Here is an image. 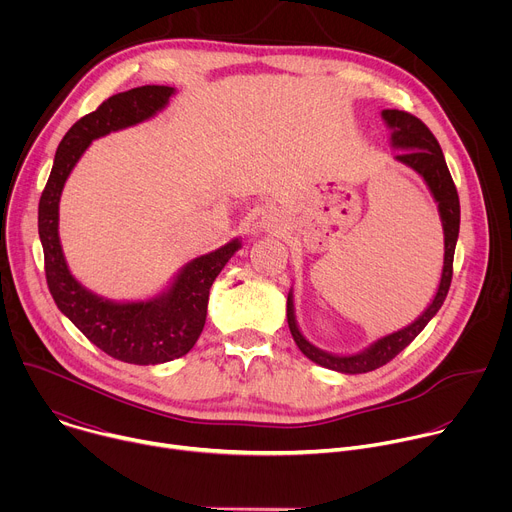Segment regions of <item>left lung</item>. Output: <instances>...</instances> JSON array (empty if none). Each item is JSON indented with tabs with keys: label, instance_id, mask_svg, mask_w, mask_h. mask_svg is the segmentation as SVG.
I'll return each mask as SVG.
<instances>
[{
	"label": "left lung",
	"instance_id": "8db88e82",
	"mask_svg": "<svg viewBox=\"0 0 512 512\" xmlns=\"http://www.w3.org/2000/svg\"><path fill=\"white\" fill-rule=\"evenodd\" d=\"M381 117L391 131V137H389L391 148L399 152L395 156V160L421 176L433 202L437 204V212H440V221H442V229H444V267H442L440 283H437V289H435L431 302L411 324L377 338L367 348H362L352 354H338V352L322 350L302 334L298 318H296L294 289H289L287 324H289V332H291V336H294L298 348L312 362L320 364V367L342 373V375H362V373H371V371L383 367V364L393 360L403 348H407L417 338V334L429 324V320L437 314V310L442 308V304L448 296V289L452 283L454 251H456L458 233H460V198H458V190L450 176L440 143H437V139L425 127V123H421L417 117H413L405 111L385 109V111H381Z\"/></svg>",
	"mask_w": 512,
	"mask_h": 512
}]
</instances>
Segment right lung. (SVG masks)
Masks as SVG:
<instances>
[{
  "label": "right lung",
  "mask_w": 512,
  "mask_h": 512,
  "mask_svg": "<svg viewBox=\"0 0 512 512\" xmlns=\"http://www.w3.org/2000/svg\"><path fill=\"white\" fill-rule=\"evenodd\" d=\"M174 93V87L164 85L137 87L109 97L97 111L79 119L58 143L38 206L46 281L58 310L95 346L129 364L170 362L196 344L206 322L210 287L241 249V239L235 237L182 265L154 298L117 302L95 294L70 273L58 237V204L72 168L93 139L152 119L170 103Z\"/></svg>",
  "instance_id": "obj_1"
}]
</instances>
